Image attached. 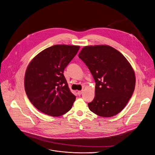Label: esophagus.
<instances>
[{"mask_svg":"<svg viewBox=\"0 0 155 155\" xmlns=\"http://www.w3.org/2000/svg\"><path fill=\"white\" fill-rule=\"evenodd\" d=\"M83 90H81V91H77V93H78V95H81V94L83 93Z\"/></svg>","mask_w":155,"mask_h":155,"instance_id":"obj_1","label":"esophagus"}]
</instances>
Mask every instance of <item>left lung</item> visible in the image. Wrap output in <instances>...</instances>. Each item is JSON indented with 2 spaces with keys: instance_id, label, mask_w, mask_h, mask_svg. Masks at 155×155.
<instances>
[{
  "instance_id": "8db88e82",
  "label": "left lung",
  "mask_w": 155,
  "mask_h": 155,
  "mask_svg": "<svg viewBox=\"0 0 155 155\" xmlns=\"http://www.w3.org/2000/svg\"><path fill=\"white\" fill-rule=\"evenodd\" d=\"M78 57L86 64L96 83L89 109L102 117L119 114L131 97L136 76L131 64L117 49L107 45L84 47Z\"/></svg>"
}]
</instances>
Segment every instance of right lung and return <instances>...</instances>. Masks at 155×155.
Listing matches in <instances>:
<instances>
[{
	"label": "right lung",
	"mask_w": 155,
	"mask_h": 155,
	"mask_svg": "<svg viewBox=\"0 0 155 155\" xmlns=\"http://www.w3.org/2000/svg\"><path fill=\"white\" fill-rule=\"evenodd\" d=\"M79 49V46L54 45L40 52L30 62L25 74V90L40 112L60 117L71 109L76 97L69 90L64 71Z\"/></svg>",
	"instance_id": "1"
}]
</instances>
